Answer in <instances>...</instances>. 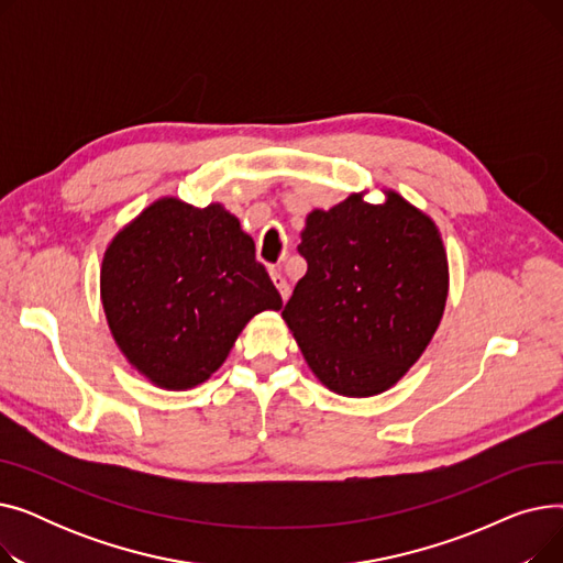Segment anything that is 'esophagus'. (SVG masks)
<instances>
[{
  "label": "esophagus",
  "instance_id": "34e87169",
  "mask_svg": "<svg viewBox=\"0 0 563 563\" xmlns=\"http://www.w3.org/2000/svg\"><path fill=\"white\" fill-rule=\"evenodd\" d=\"M272 280H274L276 289L280 291V297L287 299V297H289V283L285 280V276H283L278 269H272Z\"/></svg>",
  "mask_w": 563,
  "mask_h": 563
}]
</instances>
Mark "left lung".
Here are the masks:
<instances>
[{"mask_svg": "<svg viewBox=\"0 0 563 563\" xmlns=\"http://www.w3.org/2000/svg\"><path fill=\"white\" fill-rule=\"evenodd\" d=\"M351 194L306 219V276L283 308L314 376L344 397L393 388L418 363L448 301V253L435 223L395 191Z\"/></svg>", "mask_w": 563, "mask_h": 563, "instance_id": "left-lung-1", "label": "left lung"}]
</instances>
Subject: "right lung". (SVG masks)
Returning <instances> with one entry per match:
<instances>
[{"label": "right lung", "mask_w": 563, "mask_h": 563, "mask_svg": "<svg viewBox=\"0 0 563 563\" xmlns=\"http://www.w3.org/2000/svg\"><path fill=\"white\" fill-rule=\"evenodd\" d=\"M100 297L125 358L166 390L210 378L242 329L283 299L223 205L153 202L104 251Z\"/></svg>", "instance_id": "add662e5"}]
</instances>
